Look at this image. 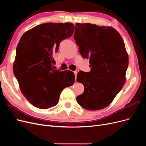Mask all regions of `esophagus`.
<instances>
[{
    "instance_id": "34e87169",
    "label": "esophagus",
    "mask_w": 146,
    "mask_h": 146,
    "mask_svg": "<svg viewBox=\"0 0 146 146\" xmlns=\"http://www.w3.org/2000/svg\"><path fill=\"white\" fill-rule=\"evenodd\" d=\"M74 74H75V77H76H76H77V71H74Z\"/></svg>"
}]
</instances>
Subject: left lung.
Listing matches in <instances>:
<instances>
[{"instance_id": "left-lung-1", "label": "left lung", "mask_w": 146, "mask_h": 146, "mask_svg": "<svg viewBox=\"0 0 146 146\" xmlns=\"http://www.w3.org/2000/svg\"><path fill=\"white\" fill-rule=\"evenodd\" d=\"M74 39L91 71H79L77 81L85 90L77 97L82 107L99 110L111 104L126 80L129 55L117 31L110 26L76 23Z\"/></svg>"}]
</instances>
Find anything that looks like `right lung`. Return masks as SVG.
I'll return each instance as SVG.
<instances>
[{"instance_id": "obj_1", "label": "right lung", "mask_w": 146, "mask_h": 146, "mask_svg": "<svg viewBox=\"0 0 146 146\" xmlns=\"http://www.w3.org/2000/svg\"><path fill=\"white\" fill-rule=\"evenodd\" d=\"M74 28L69 23H44L27 30L21 36L16 48L13 73L22 93L34 107H54L62 90L74 84L73 72L55 70L52 66L60 43L72 36Z\"/></svg>"}]
</instances>
